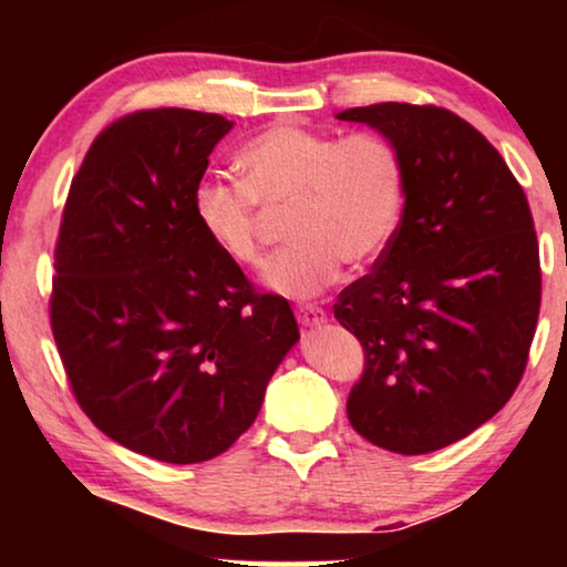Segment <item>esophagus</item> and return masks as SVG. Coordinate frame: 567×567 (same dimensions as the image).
Segmentation results:
<instances>
[{"label": "esophagus", "instance_id": "esophagus-1", "mask_svg": "<svg viewBox=\"0 0 567 567\" xmlns=\"http://www.w3.org/2000/svg\"><path fill=\"white\" fill-rule=\"evenodd\" d=\"M297 320H299V324H305V328H317V324L328 322V312L317 305H299Z\"/></svg>", "mask_w": 567, "mask_h": 567}]
</instances>
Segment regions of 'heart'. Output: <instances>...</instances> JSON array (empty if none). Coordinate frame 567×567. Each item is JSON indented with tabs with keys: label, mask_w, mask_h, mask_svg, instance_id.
I'll return each instance as SVG.
<instances>
[{
	"label": "heart",
	"mask_w": 567,
	"mask_h": 567,
	"mask_svg": "<svg viewBox=\"0 0 567 567\" xmlns=\"http://www.w3.org/2000/svg\"><path fill=\"white\" fill-rule=\"evenodd\" d=\"M243 183L200 181L193 214L224 258L239 268L262 260L260 206L286 214L289 245L262 281L284 297L307 299L338 276L340 262L367 268L392 245L405 208V162L379 134L348 138L276 123L239 146Z\"/></svg>",
	"instance_id": "obj_1"
}]
</instances>
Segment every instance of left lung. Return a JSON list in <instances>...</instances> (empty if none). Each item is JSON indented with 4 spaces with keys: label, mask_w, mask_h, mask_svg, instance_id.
I'll return each instance as SVG.
<instances>
[{
    "label": "left lung",
    "mask_w": 567,
    "mask_h": 567,
    "mask_svg": "<svg viewBox=\"0 0 567 567\" xmlns=\"http://www.w3.org/2000/svg\"><path fill=\"white\" fill-rule=\"evenodd\" d=\"M336 118L390 138L408 181L392 245L336 305L367 355L348 421L386 452H436L522 382L542 299L529 204L498 150L452 111L379 103Z\"/></svg>",
    "instance_id": "1"
}]
</instances>
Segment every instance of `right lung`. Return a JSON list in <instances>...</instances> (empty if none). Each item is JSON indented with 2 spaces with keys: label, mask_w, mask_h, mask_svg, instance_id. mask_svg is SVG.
Segmentation results:
<instances>
[{
  "label": "right lung",
  "mask_w": 567,
  "mask_h": 567,
  "mask_svg": "<svg viewBox=\"0 0 567 567\" xmlns=\"http://www.w3.org/2000/svg\"><path fill=\"white\" fill-rule=\"evenodd\" d=\"M231 126L185 107L111 123L61 216L51 328L74 398L105 436L169 464L227 452L299 340L289 301L255 293L193 214Z\"/></svg>",
  "instance_id": "1"
}]
</instances>
